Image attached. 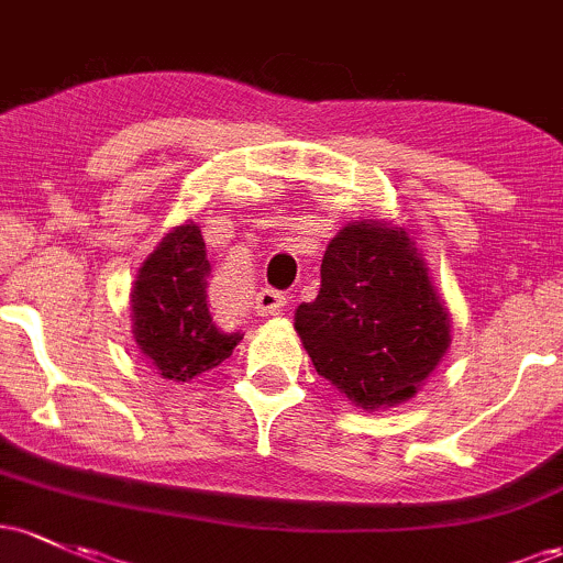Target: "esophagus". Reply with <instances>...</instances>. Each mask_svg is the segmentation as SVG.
Segmentation results:
<instances>
[{"instance_id": "esophagus-1", "label": "esophagus", "mask_w": 563, "mask_h": 563, "mask_svg": "<svg viewBox=\"0 0 563 563\" xmlns=\"http://www.w3.org/2000/svg\"><path fill=\"white\" fill-rule=\"evenodd\" d=\"M286 305L288 299L280 291H275V288H262V291L256 294V301H253V310L258 314H277L283 312Z\"/></svg>"}]
</instances>
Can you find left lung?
Instances as JSON below:
<instances>
[{"label": "left lung", "instance_id": "1", "mask_svg": "<svg viewBox=\"0 0 563 563\" xmlns=\"http://www.w3.org/2000/svg\"><path fill=\"white\" fill-rule=\"evenodd\" d=\"M312 366L355 406L411 398L449 347V312L400 227L361 221L325 249L320 291L296 310Z\"/></svg>", "mask_w": 563, "mask_h": 563}]
</instances>
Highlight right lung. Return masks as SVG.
Returning a JSON list of instances; mask_svg holds the SVG:
<instances>
[{"instance_id":"1","label":"right lung","mask_w":563,"mask_h":563,"mask_svg":"<svg viewBox=\"0 0 563 563\" xmlns=\"http://www.w3.org/2000/svg\"><path fill=\"white\" fill-rule=\"evenodd\" d=\"M211 262L197 224L176 227L133 286L135 344L165 379L187 382L232 355L240 331H221L208 310Z\"/></svg>"}]
</instances>
